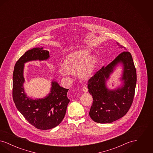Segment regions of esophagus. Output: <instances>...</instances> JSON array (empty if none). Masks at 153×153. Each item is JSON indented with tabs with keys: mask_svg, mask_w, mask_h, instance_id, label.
Returning a JSON list of instances; mask_svg holds the SVG:
<instances>
[{
	"mask_svg": "<svg viewBox=\"0 0 153 153\" xmlns=\"http://www.w3.org/2000/svg\"><path fill=\"white\" fill-rule=\"evenodd\" d=\"M88 89L86 85H84L82 87V91H83L84 92H88Z\"/></svg>",
	"mask_w": 153,
	"mask_h": 153,
	"instance_id": "34e87169",
	"label": "esophagus"
}]
</instances>
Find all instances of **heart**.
Segmentation results:
<instances>
[{"instance_id":"heart-1","label":"heart","mask_w":153,"mask_h":153,"mask_svg":"<svg viewBox=\"0 0 153 153\" xmlns=\"http://www.w3.org/2000/svg\"><path fill=\"white\" fill-rule=\"evenodd\" d=\"M88 54L89 53L85 51H80L71 54L66 61L65 65L67 69L61 68L59 69V72L64 76L69 75V71H73L79 68L87 58ZM95 62V57L92 56L89 57L80 69V76L82 77L89 76L94 69Z\"/></svg>"}]
</instances>
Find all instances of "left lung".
Instances as JSON below:
<instances>
[{
  "label": "left lung",
  "mask_w": 153,
  "mask_h": 153,
  "mask_svg": "<svg viewBox=\"0 0 153 153\" xmlns=\"http://www.w3.org/2000/svg\"><path fill=\"white\" fill-rule=\"evenodd\" d=\"M117 44L120 48L126 49L123 46ZM119 62L124 65V86L117 90L109 91L105 87V80L112 72L114 66ZM136 84L137 72L131 53L123 51L88 80V91L93 97L89 113L91 119L97 123H109L124 117L132 104Z\"/></svg>",
  "instance_id": "8db88e82"
}]
</instances>
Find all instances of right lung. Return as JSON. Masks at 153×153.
I'll list each match as a JSON object with an SVG mask.
<instances>
[{"mask_svg": "<svg viewBox=\"0 0 153 153\" xmlns=\"http://www.w3.org/2000/svg\"><path fill=\"white\" fill-rule=\"evenodd\" d=\"M49 52L42 48L29 50L17 61L13 72V98L16 108L32 126L39 130H49L57 126L65 115L70 100L67 96L68 89L52 82L49 95L42 99L33 100L25 95L23 84L24 64L33 60H45Z\"/></svg>", "mask_w": 153, "mask_h": 153, "instance_id": "1", "label": "right lung"}]
</instances>
